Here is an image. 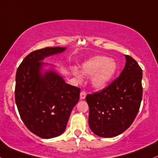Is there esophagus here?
<instances>
[{"instance_id": "34e87169", "label": "esophagus", "mask_w": 158, "mask_h": 158, "mask_svg": "<svg viewBox=\"0 0 158 158\" xmlns=\"http://www.w3.org/2000/svg\"><path fill=\"white\" fill-rule=\"evenodd\" d=\"M86 94H86V92L85 91H81V93H80V99H82H82L85 98Z\"/></svg>"}]
</instances>
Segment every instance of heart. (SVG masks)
I'll use <instances>...</instances> for the list:
<instances>
[{"instance_id": "1", "label": "heart", "mask_w": 158, "mask_h": 158, "mask_svg": "<svg viewBox=\"0 0 158 158\" xmlns=\"http://www.w3.org/2000/svg\"><path fill=\"white\" fill-rule=\"evenodd\" d=\"M117 70L115 61L106 56H95L89 59L82 65L83 74L92 76V83L95 88L102 89L110 84ZM74 75L79 81L82 80V76L77 70H73Z\"/></svg>"}]
</instances>
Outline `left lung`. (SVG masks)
I'll return each mask as SVG.
<instances>
[{
    "mask_svg": "<svg viewBox=\"0 0 158 158\" xmlns=\"http://www.w3.org/2000/svg\"><path fill=\"white\" fill-rule=\"evenodd\" d=\"M120 76L99 92L88 94V124L101 137H113L125 131L137 115L143 98V70L132 57Z\"/></svg>",
    "mask_w": 158,
    "mask_h": 158,
    "instance_id": "1",
    "label": "left lung"
}]
</instances>
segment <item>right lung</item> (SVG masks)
Segmentation results:
<instances>
[{
  "label": "right lung",
  "mask_w": 158,
  "mask_h": 158,
  "mask_svg": "<svg viewBox=\"0 0 158 158\" xmlns=\"http://www.w3.org/2000/svg\"><path fill=\"white\" fill-rule=\"evenodd\" d=\"M65 47H47L32 52L18 67L15 99L27 129L43 139L65 131L71 111L79 100L80 88L67 84L53 70L42 72L45 58L63 52Z\"/></svg>",
  "instance_id": "right-lung-1"
}]
</instances>
